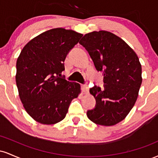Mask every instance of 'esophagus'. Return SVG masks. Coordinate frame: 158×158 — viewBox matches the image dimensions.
I'll use <instances>...</instances> for the list:
<instances>
[{
  "label": "esophagus",
  "instance_id": "obj_1",
  "mask_svg": "<svg viewBox=\"0 0 158 158\" xmlns=\"http://www.w3.org/2000/svg\"><path fill=\"white\" fill-rule=\"evenodd\" d=\"M82 89H83V93L88 94L89 93V88H88V85H84L82 86Z\"/></svg>",
  "mask_w": 158,
  "mask_h": 158
}]
</instances>
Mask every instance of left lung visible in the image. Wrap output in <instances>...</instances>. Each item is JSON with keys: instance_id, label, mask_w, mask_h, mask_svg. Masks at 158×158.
Listing matches in <instances>:
<instances>
[{"instance_id": "obj_1", "label": "left lung", "mask_w": 158, "mask_h": 158, "mask_svg": "<svg viewBox=\"0 0 158 158\" xmlns=\"http://www.w3.org/2000/svg\"><path fill=\"white\" fill-rule=\"evenodd\" d=\"M79 44L88 52L96 69L104 73V90L97 85L90 89L97 103L87 116L97 125L114 126L126 118L138 97L142 83L138 56L121 38L105 30L85 34Z\"/></svg>"}]
</instances>
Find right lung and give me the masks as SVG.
<instances>
[{"label":"right lung","mask_w":158,"mask_h":158,"mask_svg":"<svg viewBox=\"0 0 158 158\" xmlns=\"http://www.w3.org/2000/svg\"><path fill=\"white\" fill-rule=\"evenodd\" d=\"M82 35L72 30L54 28L30 40L21 50L16 62V85L23 108L36 122H60L71 101L81 93L79 83L61 76L65 58Z\"/></svg>","instance_id":"right-lung-1"}]
</instances>
